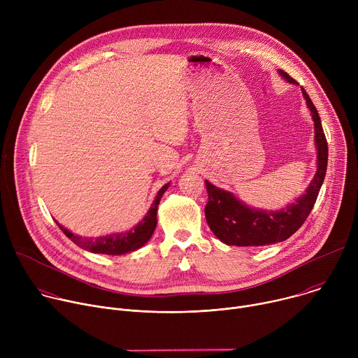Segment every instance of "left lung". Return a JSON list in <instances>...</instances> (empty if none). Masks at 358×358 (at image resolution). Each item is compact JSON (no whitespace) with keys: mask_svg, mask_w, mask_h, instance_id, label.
I'll return each mask as SVG.
<instances>
[{"mask_svg":"<svg viewBox=\"0 0 358 358\" xmlns=\"http://www.w3.org/2000/svg\"><path fill=\"white\" fill-rule=\"evenodd\" d=\"M279 73L287 82L294 83V79L290 78L285 71L280 69ZM301 92L315 120L317 171L313 181L310 182L306 194L299 196V199L293 202L292 206L276 213H269L246 207L231 192L224 191L206 180L208 192L206 218L211 231L224 243L235 246H264L286 241L303 225V222L308 220L309 214L312 213L326 177L329 147L317 109L313 105L308 92L303 87Z\"/></svg>","mask_w":358,"mask_h":358,"instance_id":"left-lung-1","label":"left lung"}]
</instances>
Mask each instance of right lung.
Returning a JSON list of instances; mask_svg holds the SVG:
<instances>
[{"label":"right lung","instance_id":"1","mask_svg":"<svg viewBox=\"0 0 358 358\" xmlns=\"http://www.w3.org/2000/svg\"><path fill=\"white\" fill-rule=\"evenodd\" d=\"M170 182L163 185L162 189L157 192L155 202H152L151 208L148 210V213L145 214V217L141 220V222L138 225H136L131 231L129 232H123V234H113V235H108V236H100V238H82L78 236L72 232H69L66 228H64L62 225L58 227L61 228V231L73 242L76 243L79 248L93 252V253H105V255H124L129 252H133L138 248H141L152 235L157 225V207L160 203V199L163 196V194L166 192V189L169 188Z\"/></svg>","mask_w":358,"mask_h":358}]
</instances>
